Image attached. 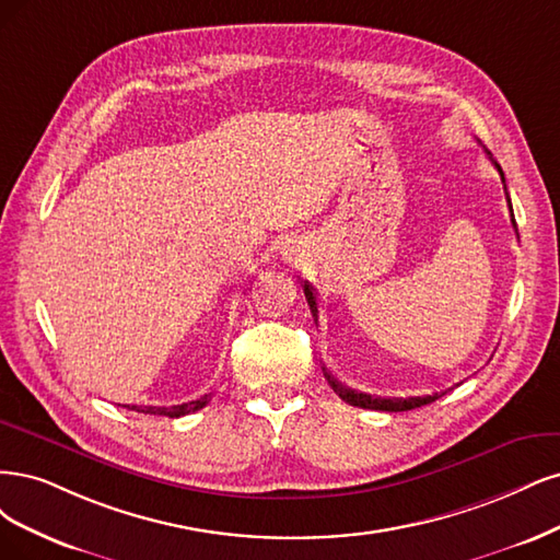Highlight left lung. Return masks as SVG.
Here are the masks:
<instances>
[{
  "instance_id": "left-lung-1",
  "label": "left lung",
  "mask_w": 560,
  "mask_h": 560,
  "mask_svg": "<svg viewBox=\"0 0 560 560\" xmlns=\"http://www.w3.org/2000/svg\"><path fill=\"white\" fill-rule=\"evenodd\" d=\"M486 155H489V160L493 162L495 170L500 172V178H502V184H504L502 167H500L498 162L493 160L491 151H486ZM504 197H508V205H510V211H512V202H510L508 186H504ZM512 225L516 228L514 213H512ZM302 291H304L306 302H310V310H312L314 320H318V300H316V293H314V288L310 285V281H304V283H302ZM323 374H326L328 384L332 386V390L339 395L341 400L349 402V405H353V407H363V409H376V411H409V409H417V407H423V405L435 402L438 398H442V395H444V393H432V395H417V398H378V395L360 393V390H353V388L341 386V382H337V378H335L330 372H323Z\"/></svg>"
}]
</instances>
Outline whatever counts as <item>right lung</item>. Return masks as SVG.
Masks as SVG:
<instances>
[{"label": "right lung", "instance_id": "right-lung-1", "mask_svg": "<svg viewBox=\"0 0 560 560\" xmlns=\"http://www.w3.org/2000/svg\"><path fill=\"white\" fill-rule=\"evenodd\" d=\"M211 400V393L202 395V398L184 402V405H172V407H137V405H128V409L139 411V413H153V417H170V419H178V417H186V413H192L197 409L207 407V402Z\"/></svg>", "mask_w": 560, "mask_h": 560}]
</instances>
